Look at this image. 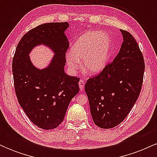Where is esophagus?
<instances>
[{
	"label": "esophagus",
	"instance_id": "obj_1",
	"mask_svg": "<svg viewBox=\"0 0 157 157\" xmlns=\"http://www.w3.org/2000/svg\"><path fill=\"white\" fill-rule=\"evenodd\" d=\"M79 86H80V91H83L84 89V86H85V82L84 81L82 80H80V81H79Z\"/></svg>",
	"mask_w": 157,
	"mask_h": 157
}]
</instances>
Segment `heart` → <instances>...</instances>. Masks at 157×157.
Instances as JSON below:
<instances>
[{
  "label": "heart",
  "instance_id": "obj_1",
  "mask_svg": "<svg viewBox=\"0 0 157 157\" xmlns=\"http://www.w3.org/2000/svg\"><path fill=\"white\" fill-rule=\"evenodd\" d=\"M111 48V39L106 32L89 31L74 43L71 52L66 55L67 66L72 73L82 68L89 75L100 73L107 65Z\"/></svg>",
  "mask_w": 157,
  "mask_h": 157
}]
</instances>
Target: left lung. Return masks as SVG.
Wrapping results in <instances>:
<instances>
[{
	"mask_svg": "<svg viewBox=\"0 0 157 157\" xmlns=\"http://www.w3.org/2000/svg\"><path fill=\"white\" fill-rule=\"evenodd\" d=\"M123 42L111 63L85 85L91 114L96 125L109 129L125 120L141 91L145 63L137 43L120 29Z\"/></svg>",
	"mask_w": 157,
	"mask_h": 157,
	"instance_id": "1",
	"label": "left lung"
}]
</instances>
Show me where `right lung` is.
<instances>
[{"label":"right lung","mask_w":157,"mask_h":157,"mask_svg":"<svg viewBox=\"0 0 157 157\" xmlns=\"http://www.w3.org/2000/svg\"><path fill=\"white\" fill-rule=\"evenodd\" d=\"M68 22L48 23L32 29L16 48L12 73L20 105L29 119L45 130L57 128L63 120L68 106L79 92L80 79L65 73L68 40L65 31ZM45 45L53 52L47 67L39 69L31 62L30 53Z\"/></svg>","instance_id":"add662e5"}]
</instances>
